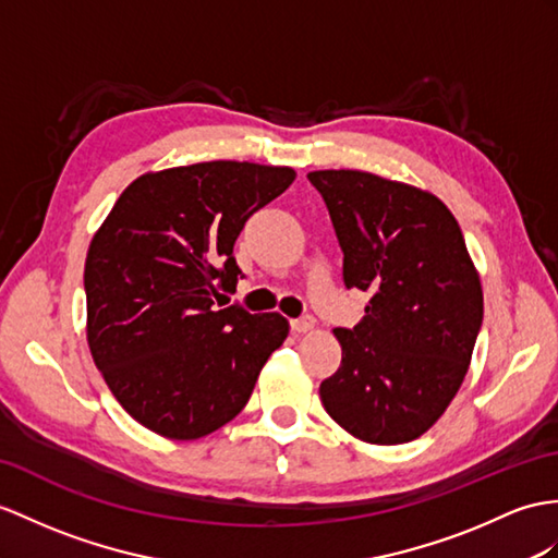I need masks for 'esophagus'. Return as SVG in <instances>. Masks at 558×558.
Masks as SVG:
<instances>
[{
  "mask_svg": "<svg viewBox=\"0 0 558 558\" xmlns=\"http://www.w3.org/2000/svg\"><path fill=\"white\" fill-rule=\"evenodd\" d=\"M315 324H317L315 317L305 315V317H301V319H293V322H291V329H293L295 333H307V331L315 329Z\"/></svg>",
  "mask_w": 558,
  "mask_h": 558,
  "instance_id": "esophagus-1",
  "label": "esophagus"
}]
</instances>
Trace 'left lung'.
Masks as SVG:
<instances>
[{
  "label": "left lung",
  "instance_id": "8db88e82",
  "mask_svg": "<svg viewBox=\"0 0 558 558\" xmlns=\"http://www.w3.org/2000/svg\"><path fill=\"white\" fill-rule=\"evenodd\" d=\"M343 251V281L369 305L333 329L343 357L319 386L326 414L372 445L416 440L454 400L483 324V287L457 217L436 196L362 170H315Z\"/></svg>",
  "mask_w": 558,
  "mask_h": 558
}]
</instances>
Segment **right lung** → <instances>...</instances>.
Instances as JSON below:
<instances>
[{
  "label": "right lung",
  "mask_w": 558,
  "mask_h": 558,
  "mask_svg": "<svg viewBox=\"0 0 558 558\" xmlns=\"http://www.w3.org/2000/svg\"><path fill=\"white\" fill-rule=\"evenodd\" d=\"M293 180L289 166L246 160L144 172L92 236L89 352L122 410L144 428L170 440L222 428L287 341L289 322L279 312L217 310L215 298L236 289L243 225Z\"/></svg>",
  "instance_id": "right-lung-1"
}]
</instances>
